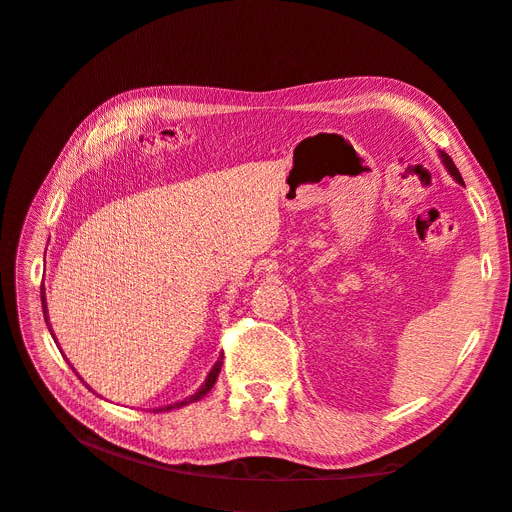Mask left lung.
<instances>
[{"instance_id":"8db88e82","label":"left lung","mask_w":512,"mask_h":512,"mask_svg":"<svg viewBox=\"0 0 512 512\" xmlns=\"http://www.w3.org/2000/svg\"><path fill=\"white\" fill-rule=\"evenodd\" d=\"M440 158H442V162H444V166H446L448 173H451L459 183H463V179H461V175H459V170H457L455 162L451 160V156H448V153H444V151H440Z\"/></svg>"}]
</instances>
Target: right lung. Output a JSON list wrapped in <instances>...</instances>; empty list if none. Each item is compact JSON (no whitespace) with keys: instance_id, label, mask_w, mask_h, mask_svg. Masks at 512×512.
Wrapping results in <instances>:
<instances>
[{"instance_id":"obj_1","label":"right lung","mask_w":512,"mask_h":512,"mask_svg":"<svg viewBox=\"0 0 512 512\" xmlns=\"http://www.w3.org/2000/svg\"><path fill=\"white\" fill-rule=\"evenodd\" d=\"M40 297H42V309H44V320H46V324H49V316H46V297H44V288H40ZM49 331H51V327H49ZM53 335V333H51ZM222 359H224V354L220 356L218 359V363L213 365V369L209 371V376H207V380L203 382V386H200V389L192 395V397H185L183 401H177V404H170V406H166V408H160V410H173V408H181V406H188V404H194V401H200L203 399L211 389H213V384H215V380H218V376H220V369H222Z\"/></svg>"}]
</instances>
